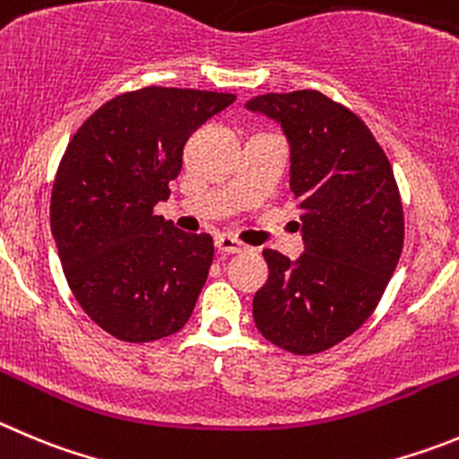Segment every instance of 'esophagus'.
<instances>
[{"instance_id": "34e87169", "label": "esophagus", "mask_w": 459, "mask_h": 459, "mask_svg": "<svg viewBox=\"0 0 459 459\" xmlns=\"http://www.w3.org/2000/svg\"><path fill=\"white\" fill-rule=\"evenodd\" d=\"M215 247L220 254H244V251H249V247L244 242H239L238 238L233 235H217L215 238Z\"/></svg>"}]
</instances>
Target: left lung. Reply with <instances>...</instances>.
Returning a JSON list of instances; mask_svg holds the SVG:
<instances>
[{
  "label": "left lung",
  "instance_id": "obj_1",
  "mask_svg": "<svg viewBox=\"0 0 459 459\" xmlns=\"http://www.w3.org/2000/svg\"><path fill=\"white\" fill-rule=\"evenodd\" d=\"M247 108L276 119L292 149V199L306 254L264 249L269 278L254 299L264 340L312 355L353 335L378 306L403 251L392 165L374 133L316 90L267 92Z\"/></svg>",
  "mask_w": 459,
  "mask_h": 459
}]
</instances>
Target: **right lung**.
Masks as SVG:
<instances>
[{"instance_id": "add662e5", "label": "right lung", "mask_w": 459, "mask_h": 459, "mask_svg": "<svg viewBox=\"0 0 459 459\" xmlns=\"http://www.w3.org/2000/svg\"><path fill=\"white\" fill-rule=\"evenodd\" d=\"M230 92L152 88L117 94L67 144L51 190V233L85 315L131 344L162 340L190 319L215 244L153 212L178 177L195 128Z\"/></svg>"}]
</instances>
